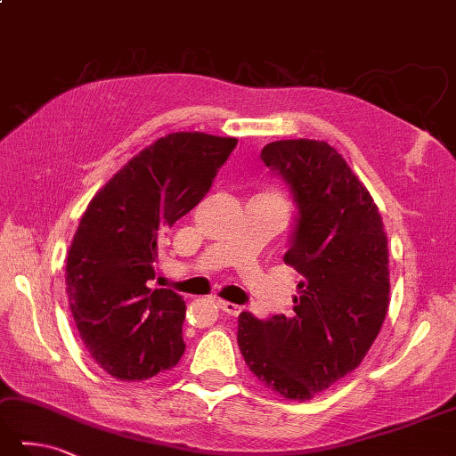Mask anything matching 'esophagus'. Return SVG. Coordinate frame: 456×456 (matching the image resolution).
Here are the masks:
<instances>
[{
    "instance_id": "34e87169",
    "label": "esophagus",
    "mask_w": 456,
    "mask_h": 456,
    "mask_svg": "<svg viewBox=\"0 0 456 456\" xmlns=\"http://www.w3.org/2000/svg\"><path fill=\"white\" fill-rule=\"evenodd\" d=\"M218 307L228 315H240V312H242V305H236L232 302H222V299H218Z\"/></svg>"
}]
</instances>
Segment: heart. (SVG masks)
Instances as JSON below:
<instances>
[{
    "mask_svg": "<svg viewBox=\"0 0 456 456\" xmlns=\"http://www.w3.org/2000/svg\"><path fill=\"white\" fill-rule=\"evenodd\" d=\"M257 196H262V199H268V200H273V202H280V204H283L286 206V202H283V199H281V194L278 192V191H264L262 194H257Z\"/></svg>",
    "mask_w": 456,
    "mask_h": 456,
    "instance_id": "1",
    "label": "heart"
}]
</instances>
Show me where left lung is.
I'll return each instance as SVG.
<instances>
[{
    "label": "left lung",
    "instance_id": "obj_1",
    "mask_svg": "<svg viewBox=\"0 0 456 456\" xmlns=\"http://www.w3.org/2000/svg\"><path fill=\"white\" fill-rule=\"evenodd\" d=\"M265 167L288 180L297 224L283 262L304 280L294 314L238 317V346L264 387L314 399L363 362L389 309V248L379 208L325 141L265 144Z\"/></svg>",
    "mask_w": 456,
    "mask_h": 456
}]
</instances>
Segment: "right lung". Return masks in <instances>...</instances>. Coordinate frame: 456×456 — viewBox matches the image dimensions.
<instances>
[{
  "instance_id": "right-lung-1",
  "label": "right lung",
  "mask_w": 456,
  "mask_h": 456,
  "mask_svg": "<svg viewBox=\"0 0 456 456\" xmlns=\"http://www.w3.org/2000/svg\"><path fill=\"white\" fill-rule=\"evenodd\" d=\"M238 139L170 133L93 196L67 254V296L85 347L121 381H142L184 354V299L151 289L159 238L210 191Z\"/></svg>"
}]
</instances>
